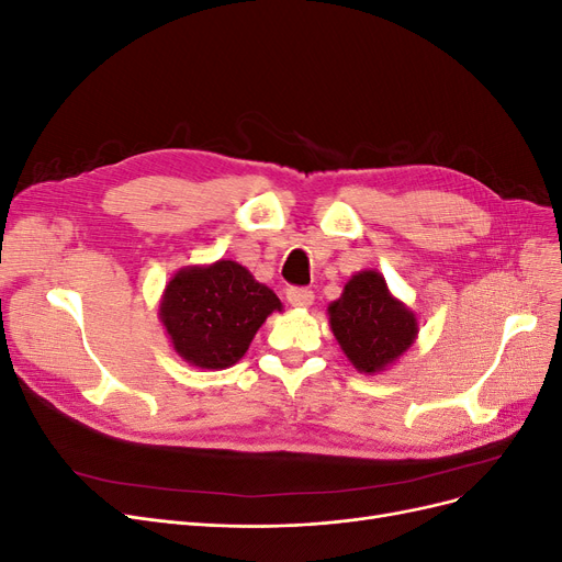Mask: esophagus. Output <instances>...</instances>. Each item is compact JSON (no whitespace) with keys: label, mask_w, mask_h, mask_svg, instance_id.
<instances>
[{"label":"esophagus","mask_w":562,"mask_h":562,"mask_svg":"<svg viewBox=\"0 0 562 562\" xmlns=\"http://www.w3.org/2000/svg\"><path fill=\"white\" fill-rule=\"evenodd\" d=\"M285 297L293 304V307H302V310L312 307V302H314V293L307 291V288H288Z\"/></svg>","instance_id":"esophagus-1"}]
</instances>
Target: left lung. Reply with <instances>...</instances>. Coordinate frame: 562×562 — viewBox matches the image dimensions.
<instances>
[{
  "mask_svg": "<svg viewBox=\"0 0 562 562\" xmlns=\"http://www.w3.org/2000/svg\"><path fill=\"white\" fill-rule=\"evenodd\" d=\"M328 321L347 361L363 375L396 366L419 333L417 314L391 295L378 269L356 271L342 295L328 304Z\"/></svg>",
  "mask_w": 562,
  "mask_h": 562,
  "instance_id": "obj_1",
  "label": "left lung"
}]
</instances>
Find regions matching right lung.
Listing matches in <instances>:
<instances>
[{
	"label": "right lung",
	"instance_id": "right-lung-1",
	"mask_svg": "<svg viewBox=\"0 0 562 562\" xmlns=\"http://www.w3.org/2000/svg\"><path fill=\"white\" fill-rule=\"evenodd\" d=\"M283 304L234 260L182 267L166 283L159 318L184 363L225 370L244 359L255 333Z\"/></svg>",
	"mask_w": 562,
	"mask_h": 562
}]
</instances>
